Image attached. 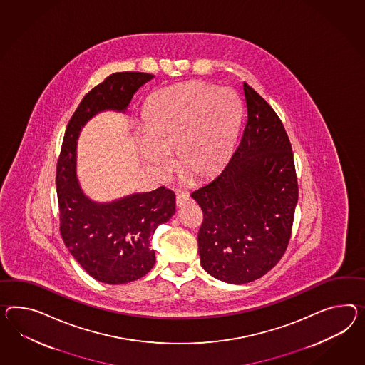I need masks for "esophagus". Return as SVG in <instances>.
<instances>
[{
  "label": "esophagus",
  "instance_id": "1",
  "mask_svg": "<svg viewBox=\"0 0 365 365\" xmlns=\"http://www.w3.org/2000/svg\"><path fill=\"white\" fill-rule=\"evenodd\" d=\"M189 202H190V197L187 196V193H178L176 196V205L178 207L189 204Z\"/></svg>",
  "mask_w": 365,
  "mask_h": 365
}]
</instances>
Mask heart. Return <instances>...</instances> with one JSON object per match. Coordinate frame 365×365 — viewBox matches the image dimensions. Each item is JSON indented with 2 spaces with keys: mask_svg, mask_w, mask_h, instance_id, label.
<instances>
[{
  "mask_svg": "<svg viewBox=\"0 0 365 365\" xmlns=\"http://www.w3.org/2000/svg\"><path fill=\"white\" fill-rule=\"evenodd\" d=\"M242 107L230 88L187 82L153 95L144 113L148 138L140 140L144 160L159 170L169 168L167 152H176L178 168L196 180L224 168L233 150Z\"/></svg>",
  "mask_w": 365,
  "mask_h": 365,
  "instance_id": "obj_1",
  "label": "heart"
}]
</instances>
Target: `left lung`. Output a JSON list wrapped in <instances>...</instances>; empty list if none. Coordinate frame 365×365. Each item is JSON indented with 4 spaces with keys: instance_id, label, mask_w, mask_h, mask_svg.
<instances>
[{
    "instance_id": "8db88e82",
    "label": "left lung",
    "mask_w": 365,
    "mask_h": 365,
    "mask_svg": "<svg viewBox=\"0 0 365 365\" xmlns=\"http://www.w3.org/2000/svg\"><path fill=\"white\" fill-rule=\"evenodd\" d=\"M246 123L222 172L192 192L204 213L198 232L201 266L220 281L259 279L290 242L298 180L279 116L243 82Z\"/></svg>"
}]
</instances>
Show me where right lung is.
Listing matches in <instances>:
<instances>
[{"label":"right lung","mask_w":365,"mask_h":365,"mask_svg":"<svg viewBox=\"0 0 365 365\" xmlns=\"http://www.w3.org/2000/svg\"><path fill=\"white\" fill-rule=\"evenodd\" d=\"M152 78L147 73H115L88 91L67 124L56 164L62 238L86 272L107 284H124L150 272L156 261L150 238L159 225L175 215V193L160 187L110 204L91 201L75 176L76 140L96 113L125 111L133 94Z\"/></svg>","instance_id":"1"}]
</instances>
